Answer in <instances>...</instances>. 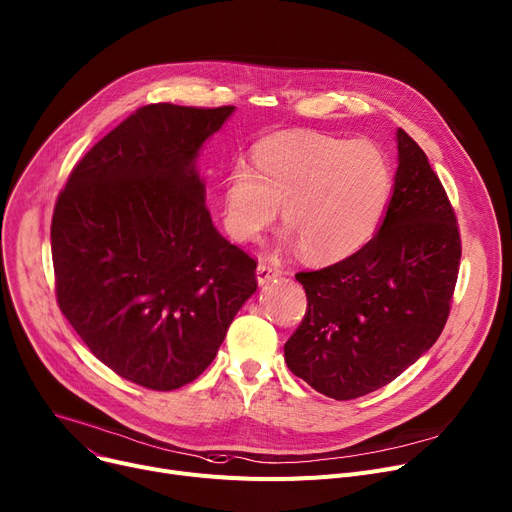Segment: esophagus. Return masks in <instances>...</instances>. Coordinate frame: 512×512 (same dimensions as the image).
Segmentation results:
<instances>
[{"mask_svg":"<svg viewBox=\"0 0 512 512\" xmlns=\"http://www.w3.org/2000/svg\"><path fill=\"white\" fill-rule=\"evenodd\" d=\"M280 276H282V271L276 269V267L265 265V263H259V265H257V284H259V286H265V284H269L271 280L280 278Z\"/></svg>","mask_w":512,"mask_h":512,"instance_id":"1","label":"esophagus"}]
</instances>
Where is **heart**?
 <instances>
[{
    "instance_id": "1",
    "label": "heart",
    "mask_w": 512,
    "mask_h": 512,
    "mask_svg": "<svg viewBox=\"0 0 512 512\" xmlns=\"http://www.w3.org/2000/svg\"><path fill=\"white\" fill-rule=\"evenodd\" d=\"M251 158L253 168L238 162L222 181V216L234 241H257L280 206L284 245H300L313 263L342 261L379 230L393 173L374 144L284 131L261 140Z\"/></svg>"
}]
</instances>
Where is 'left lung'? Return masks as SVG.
Listing matches in <instances>:
<instances>
[{
  "instance_id": "left-lung-1",
  "label": "left lung",
  "mask_w": 512,
  "mask_h": 512,
  "mask_svg": "<svg viewBox=\"0 0 512 512\" xmlns=\"http://www.w3.org/2000/svg\"><path fill=\"white\" fill-rule=\"evenodd\" d=\"M385 218L344 261L300 271L306 315L284 346L288 368L315 391L356 399L397 379L447 323L459 274L455 212L424 150L403 129Z\"/></svg>"
}]
</instances>
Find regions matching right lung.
Segmentation results:
<instances>
[{
  "label": "right lung",
  "instance_id": "right-lung-1",
  "mask_svg": "<svg viewBox=\"0 0 512 512\" xmlns=\"http://www.w3.org/2000/svg\"><path fill=\"white\" fill-rule=\"evenodd\" d=\"M234 107L135 111L72 170L51 222L57 302L119 377L179 389L210 366L255 294V259L206 208L201 146Z\"/></svg>",
  "mask_w": 512,
  "mask_h": 512
}]
</instances>
